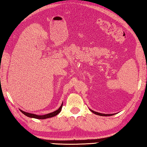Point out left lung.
<instances>
[{
	"label": "left lung",
	"mask_w": 147,
	"mask_h": 147,
	"mask_svg": "<svg viewBox=\"0 0 147 147\" xmlns=\"http://www.w3.org/2000/svg\"><path fill=\"white\" fill-rule=\"evenodd\" d=\"M90 111L92 112L93 114H96V115H101V116H111V115H114V114H102V113H99V112H95L94 111L92 110V109H90Z\"/></svg>",
	"instance_id": "1"
}]
</instances>
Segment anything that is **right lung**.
I'll use <instances>...</instances> for the list:
<instances>
[{
	"label": "right lung",
	"instance_id": "obj_1",
	"mask_svg": "<svg viewBox=\"0 0 147 147\" xmlns=\"http://www.w3.org/2000/svg\"><path fill=\"white\" fill-rule=\"evenodd\" d=\"M62 105H63V102L62 103V104L60 106V107H59L57 109V110H56V111L52 112H51V113H49L47 114L42 115H39L32 114V113H29V112H24L23 111H22V110H21V109H20V111L23 114H24L25 115H26V116L29 117L35 118V119H47V118L54 117V116H55L56 115H57L59 113V112H61L62 107Z\"/></svg>",
	"mask_w": 147,
	"mask_h": 147
}]
</instances>
